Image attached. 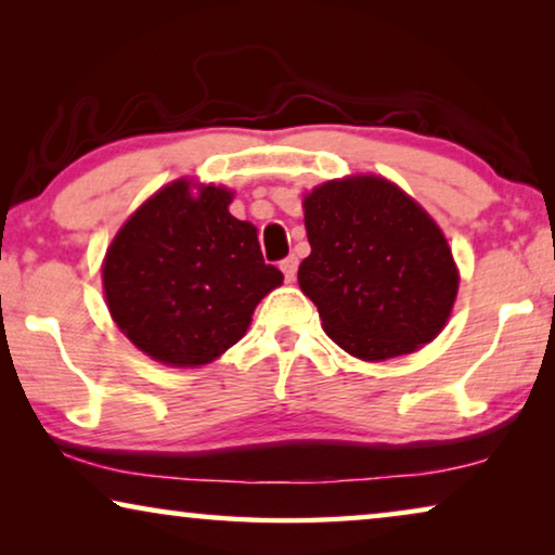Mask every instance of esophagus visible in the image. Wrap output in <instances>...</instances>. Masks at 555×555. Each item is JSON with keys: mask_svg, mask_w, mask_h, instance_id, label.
Listing matches in <instances>:
<instances>
[{"mask_svg": "<svg viewBox=\"0 0 555 555\" xmlns=\"http://www.w3.org/2000/svg\"><path fill=\"white\" fill-rule=\"evenodd\" d=\"M280 270H283V275H285L287 283H293V280H295V272H298V257H295V255L285 257V260L280 262Z\"/></svg>", "mask_w": 555, "mask_h": 555, "instance_id": "obj_1", "label": "esophagus"}]
</instances>
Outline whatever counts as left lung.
<instances>
[{"mask_svg": "<svg viewBox=\"0 0 555 555\" xmlns=\"http://www.w3.org/2000/svg\"><path fill=\"white\" fill-rule=\"evenodd\" d=\"M310 255L300 291L356 359L412 353L444 328L460 275L427 211L382 177L325 181L302 202Z\"/></svg>", "mask_w": 555, "mask_h": 555, "instance_id": "8db88e82", "label": "left lung"}]
</instances>
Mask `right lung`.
<instances>
[{
	"label": "right lung",
	"instance_id": "add662e5",
	"mask_svg": "<svg viewBox=\"0 0 555 555\" xmlns=\"http://www.w3.org/2000/svg\"><path fill=\"white\" fill-rule=\"evenodd\" d=\"M232 192L179 179L133 211L111 242L103 291L113 321L166 366H204L237 344L283 272L262 260Z\"/></svg>",
	"mask_w": 555,
	"mask_h": 555
}]
</instances>
